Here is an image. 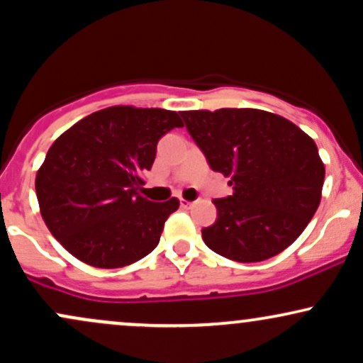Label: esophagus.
<instances>
[{"instance_id":"esophagus-1","label":"esophagus","mask_w":363,"mask_h":363,"mask_svg":"<svg viewBox=\"0 0 363 363\" xmlns=\"http://www.w3.org/2000/svg\"><path fill=\"white\" fill-rule=\"evenodd\" d=\"M179 203H181L182 210H189L193 206V201H187V199H179Z\"/></svg>"}]
</instances>
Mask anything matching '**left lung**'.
<instances>
[{
	"label": "left lung",
	"instance_id": "1",
	"mask_svg": "<svg viewBox=\"0 0 363 363\" xmlns=\"http://www.w3.org/2000/svg\"><path fill=\"white\" fill-rule=\"evenodd\" d=\"M187 133L232 196L213 199L201 230L211 251L237 262L269 259L302 234L320 201L324 165L312 138L289 119L257 109L181 112Z\"/></svg>",
	"mask_w": 363,
	"mask_h": 363
}]
</instances>
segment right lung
I'll return each instance as SVG.
<instances>
[{
	"label": "right lung",
	"instance_id": "add662e5",
	"mask_svg": "<svg viewBox=\"0 0 363 363\" xmlns=\"http://www.w3.org/2000/svg\"><path fill=\"white\" fill-rule=\"evenodd\" d=\"M174 128H182L177 112L118 106L86 116L54 141L35 193L45 225L66 251L112 269L157 247L179 199L150 201L138 187L158 140Z\"/></svg>",
	"mask_w": 363,
	"mask_h": 363
}]
</instances>
